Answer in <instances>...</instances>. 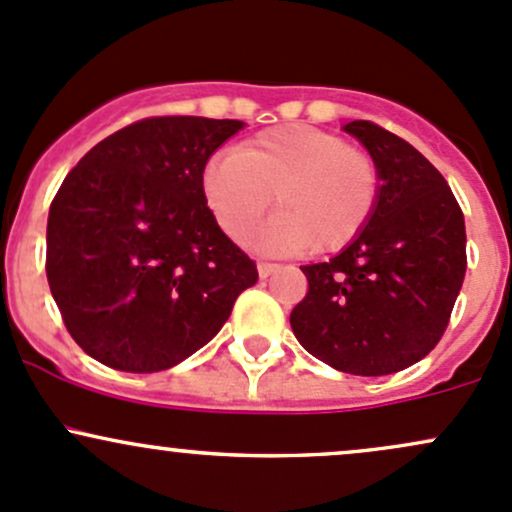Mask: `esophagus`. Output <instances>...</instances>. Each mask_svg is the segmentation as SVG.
Masks as SVG:
<instances>
[{"label": "esophagus", "mask_w": 512, "mask_h": 512, "mask_svg": "<svg viewBox=\"0 0 512 512\" xmlns=\"http://www.w3.org/2000/svg\"><path fill=\"white\" fill-rule=\"evenodd\" d=\"M278 263H271V261H258V276L261 278H268L271 273L278 271Z\"/></svg>", "instance_id": "34e87169"}]
</instances>
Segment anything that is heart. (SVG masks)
Masks as SVG:
<instances>
[{"label": "heart", "instance_id": "b5f03b06", "mask_svg": "<svg viewBox=\"0 0 512 512\" xmlns=\"http://www.w3.org/2000/svg\"><path fill=\"white\" fill-rule=\"evenodd\" d=\"M202 192L219 227L239 239L276 195L278 214L254 236L263 249H344L371 222L381 197V170L364 148L329 131L283 124L261 131L202 170Z\"/></svg>", "mask_w": 512, "mask_h": 512}]
</instances>
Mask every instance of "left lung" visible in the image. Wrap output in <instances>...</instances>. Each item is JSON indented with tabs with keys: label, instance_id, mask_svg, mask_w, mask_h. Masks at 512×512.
Masks as SVG:
<instances>
[{
	"label": "left lung",
	"instance_id": "obj_1",
	"mask_svg": "<svg viewBox=\"0 0 512 512\" xmlns=\"http://www.w3.org/2000/svg\"><path fill=\"white\" fill-rule=\"evenodd\" d=\"M376 158L381 197L339 256L300 266L307 293L290 312L315 359L354 376L403 371L439 344L466 273L464 212L437 168L383 126H344Z\"/></svg>",
	"mask_w": 512,
	"mask_h": 512
}]
</instances>
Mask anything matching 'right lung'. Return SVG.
I'll return each instance as SVG.
<instances>
[{"label":"right lung","instance_id":"obj_1","mask_svg":"<svg viewBox=\"0 0 512 512\" xmlns=\"http://www.w3.org/2000/svg\"><path fill=\"white\" fill-rule=\"evenodd\" d=\"M239 129L236 119L148 117L65 175L48 212L46 276L65 329L100 364H180L258 280L202 192L207 161Z\"/></svg>","mask_w":512,"mask_h":512}]
</instances>
